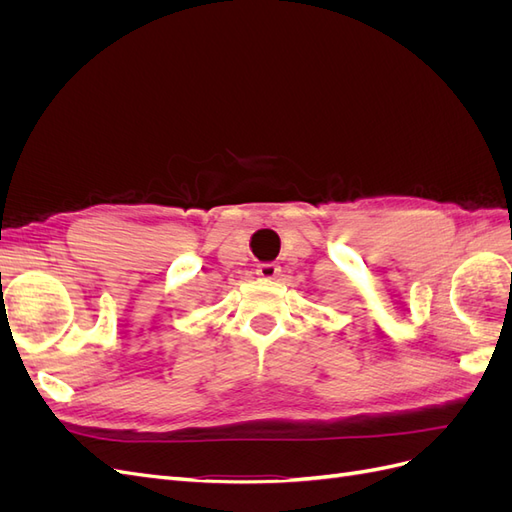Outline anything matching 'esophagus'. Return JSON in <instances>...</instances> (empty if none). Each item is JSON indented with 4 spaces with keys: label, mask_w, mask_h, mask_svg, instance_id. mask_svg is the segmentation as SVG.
<instances>
[{
    "label": "esophagus",
    "mask_w": 512,
    "mask_h": 512,
    "mask_svg": "<svg viewBox=\"0 0 512 512\" xmlns=\"http://www.w3.org/2000/svg\"><path fill=\"white\" fill-rule=\"evenodd\" d=\"M280 265H275V262H262V265H258L256 269V275L265 277V280H275L277 275H280Z\"/></svg>",
    "instance_id": "esophagus-1"
}]
</instances>
